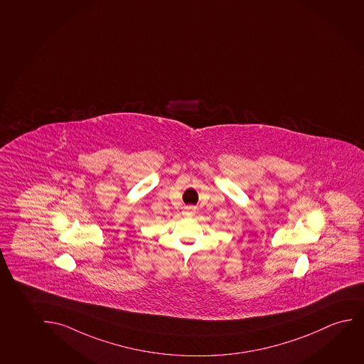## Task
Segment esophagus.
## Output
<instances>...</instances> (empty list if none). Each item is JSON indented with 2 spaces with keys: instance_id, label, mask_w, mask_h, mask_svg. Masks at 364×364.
<instances>
[{
  "instance_id": "1",
  "label": "esophagus",
  "mask_w": 364,
  "mask_h": 364,
  "mask_svg": "<svg viewBox=\"0 0 364 364\" xmlns=\"http://www.w3.org/2000/svg\"><path fill=\"white\" fill-rule=\"evenodd\" d=\"M196 208L195 207H186L185 210H183V215L186 217H192V215H195Z\"/></svg>"
}]
</instances>
